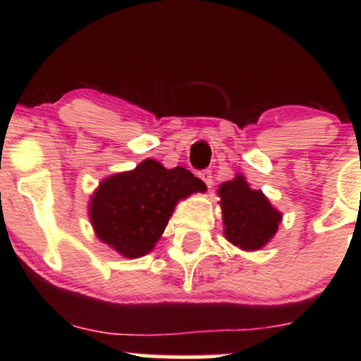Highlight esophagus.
Masks as SVG:
<instances>
[{"instance_id":"esophagus-1","label":"esophagus","mask_w":361,"mask_h":361,"mask_svg":"<svg viewBox=\"0 0 361 361\" xmlns=\"http://www.w3.org/2000/svg\"><path fill=\"white\" fill-rule=\"evenodd\" d=\"M198 176L202 178V181H204V183L209 186V188L212 186V173H210L209 169H205V171H200V173H198Z\"/></svg>"}]
</instances>
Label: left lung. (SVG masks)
<instances>
[{"label":"left lung","instance_id":"obj_1","mask_svg":"<svg viewBox=\"0 0 361 361\" xmlns=\"http://www.w3.org/2000/svg\"><path fill=\"white\" fill-rule=\"evenodd\" d=\"M222 209L224 235L243 251H258L271 241L283 214L271 205L261 190H252L238 173L217 190Z\"/></svg>","mask_w":361,"mask_h":361}]
</instances>
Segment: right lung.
<instances>
[{
    "label": "right lung",
    "instance_id": "right-lung-1",
    "mask_svg": "<svg viewBox=\"0 0 361 361\" xmlns=\"http://www.w3.org/2000/svg\"><path fill=\"white\" fill-rule=\"evenodd\" d=\"M205 188L204 181L183 166L168 169L149 157L130 171L100 181L90 197L91 227L120 256L140 258L154 250L178 202Z\"/></svg>",
    "mask_w": 361,
    "mask_h": 361
}]
</instances>
